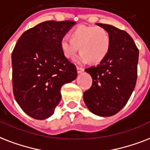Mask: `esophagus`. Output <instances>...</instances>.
Segmentation results:
<instances>
[{"instance_id":"obj_1","label":"esophagus","mask_w":150,"mask_h":150,"mask_svg":"<svg viewBox=\"0 0 150 150\" xmlns=\"http://www.w3.org/2000/svg\"><path fill=\"white\" fill-rule=\"evenodd\" d=\"M76 70H77V74H81L82 72H83L84 69H83V68H81V67H77V68H76Z\"/></svg>"}]
</instances>
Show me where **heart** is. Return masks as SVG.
<instances>
[{
	"instance_id": "obj_1",
	"label": "heart",
	"mask_w": 150,
	"mask_h": 150,
	"mask_svg": "<svg viewBox=\"0 0 150 150\" xmlns=\"http://www.w3.org/2000/svg\"><path fill=\"white\" fill-rule=\"evenodd\" d=\"M70 38L62 37L60 49L65 58L73 59L77 51L81 52L76 61L79 63L92 64L103 62L110 47V37L108 31L101 26L80 25L70 33Z\"/></svg>"
}]
</instances>
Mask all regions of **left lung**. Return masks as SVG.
<instances>
[{"label": "left lung", "mask_w": 150, "mask_h": 150, "mask_svg": "<svg viewBox=\"0 0 150 150\" xmlns=\"http://www.w3.org/2000/svg\"><path fill=\"white\" fill-rule=\"evenodd\" d=\"M97 25L108 31L110 47L103 62L85 69L92 78V85L83 92V101L94 114L110 117L126 105L134 91L139 49L127 32L108 24Z\"/></svg>", "instance_id": "left-lung-1"}]
</instances>
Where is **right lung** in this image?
<instances>
[{
  "instance_id": "right-lung-1",
  "label": "right lung",
  "mask_w": 150,
  "mask_h": 150,
  "mask_svg": "<svg viewBox=\"0 0 150 150\" xmlns=\"http://www.w3.org/2000/svg\"><path fill=\"white\" fill-rule=\"evenodd\" d=\"M76 24L43 22L22 34L11 54L16 102L30 117L45 120L61 100V88L76 78L75 65L65 58L60 40Z\"/></svg>"
}]
</instances>
